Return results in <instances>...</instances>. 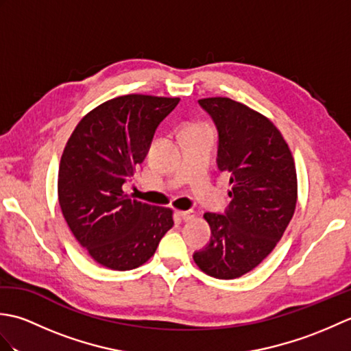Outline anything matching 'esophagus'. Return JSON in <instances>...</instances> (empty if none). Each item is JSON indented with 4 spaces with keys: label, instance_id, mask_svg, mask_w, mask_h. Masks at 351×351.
Wrapping results in <instances>:
<instances>
[{
    "label": "esophagus",
    "instance_id": "esophagus-1",
    "mask_svg": "<svg viewBox=\"0 0 351 351\" xmlns=\"http://www.w3.org/2000/svg\"><path fill=\"white\" fill-rule=\"evenodd\" d=\"M178 215H180L184 221H190L196 217V214L193 211H178Z\"/></svg>",
    "mask_w": 351,
    "mask_h": 351
}]
</instances>
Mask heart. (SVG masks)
<instances>
[{
  "mask_svg": "<svg viewBox=\"0 0 351 351\" xmlns=\"http://www.w3.org/2000/svg\"><path fill=\"white\" fill-rule=\"evenodd\" d=\"M187 128H190V126H187Z\"/></svg>",
  "mask_w": 351,
  "mask_h": 351,
  "instance_id": "obj_1",
  "label": "heart"
}]
</instances>
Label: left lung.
<instances>
[{"label": "left lung", "mask_w": 351, "mask_h": 351, "mask_svg": "<svg viewBox=\"0 0 351 351\" xmlns=\"http://www.w3.org/2000/svg\"><path fill=\"white\" fill-rule=\"evenodd\" d=\"M219 130L217 166L230 176L225 214L205 213L210 244L193 255L217 279H235L270 255L293 219L297 171L293 154L270 119L225 96L199 99Z\"/></svg>", "instance_id": "1"}]
</instances>
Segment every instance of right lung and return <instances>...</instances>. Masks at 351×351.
Wrapping results in <instances>:
<instances>
[{
	"mask_svg": "<svg viewBox=\"0 0 351 351\" xmlns=\"http://www.w3.org/2000/svg\"><path fill=\"white\" fill-rule=\"evenodd\" d=\"M180 98L116 96L81 119L58 167L63 217L96 263L125 271L154 256L173 226V210L131 199L122 190L145 160L156 126Z\"/></svg>",
	"mask_w": 351,
	"mask_h": 351,
	"instance_id": "right-lung-1",
	"label": "right lung"
}]
</instances>
